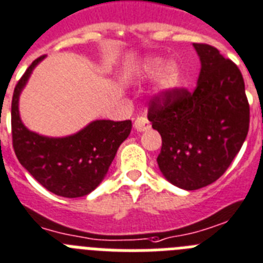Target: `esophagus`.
Returning <instances> with one entry per match:
<instances>
[{"instance_id": "1", "label": "esophagus", "mask_w": 263, "mask_h": 263, "mask_svg": "<svg viewBox=\"0 0 263 263\" xmlns=\"http://www.w3.org/2000/svg\"><path fill=\"white\" fill-rule=\"evenodd\" d=\"M134 128H135V131H138V132L148 131V129L151 128L149 120H148L145 116H139V118L135 119Z\"/></svg>"}]
</instances>
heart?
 Segmentation results:
<instances>
[{
  "instance_id": "heart-1",
  "label": "heart",
  "mask_w": 263,
  "mask_h": 263,
  "mask_svg": "<svg viewBox=\"0 0 263 263\" xmlns=\"http://www.w3.org/2000/svg\"><path fill=\"white\" fill-rule=\"evenodd\" d=\"M141 72L145 78L157 77V90L161 93L173 92L181 83V67L175 59L164 62L160 57H149L143 62Z\"/></svg>"
}]
</instances>
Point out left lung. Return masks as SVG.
<instances>
[{
    "label": "left lung",
    "mask_w": 263,
    "mask_h": 263,
    "mask_svg": "<svg viewBox=\"0 0 263 263\" xmlns=\"http://www.w3.org/2000/svg\"><path fill=\"white\" fill-rule=\"evenodd\" d=\"M201 62L193 92L175 90L152 100L148 120L163 139L159 168L185 191L220 179L249 131V103L241 71L213 46L193 43Z\"/></svg>",
    "instance_id": "1"
}]
</instances>
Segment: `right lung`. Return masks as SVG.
<instances>
[{"mask_svg": "<svg viewBox=\"0 0 263 263\" xmlns=\"http://www.w3.org/2000/svg\"><path fill=\"white\" fill-rule=\"evenodd\" d=\"M35 59L17 83L11 100V135L15 156L41 185L54 195L83 197L103 181L118 148L128 138L131 120H93L77 134L50 138L27 128L20 116V97L34 68Z\"/></svg>", "mask_w": 263, "mask_h": 263, "instance_id": "1", "label": "right lung"}]
</instances>
